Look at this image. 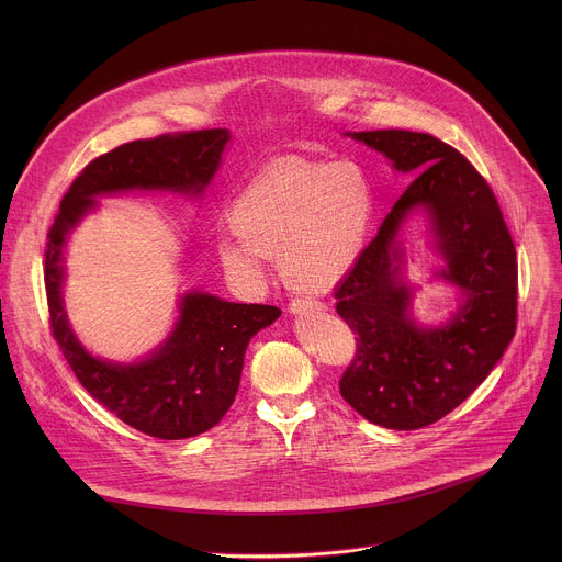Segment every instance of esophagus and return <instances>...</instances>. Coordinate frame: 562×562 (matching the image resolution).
<instances>
[{
	"label": "esophagus",
	"mask_w": 562,
	"mask_h": 562,
	"mask_svg": "<svg viewBox=\"0 0 562 562\" xmlns=\"http://www.w3.org/2000/svg\"><path fill=\"white\" fill-rule=\"evenodd\" d=\"M313 306H319V304L315 300H311V297H293L289 302V311L291 313H304V311H308Z\"/></svg>",
	"instance_id": "esophagus-1"
}]
</instances>
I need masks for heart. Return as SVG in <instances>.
<instances>
[{"label": "heart", "instance_id": "1", "mask_svg": "<svg viewBox=\"0 0 562 562\" xmlns=\"http://www.w3.org/2000/svg\"><path fill=\"white\" fill-rule=\"evenodd\" d=\"M373 206L371 176L353 159L286 155L235 195L217 251L224 267L247 282H262L267 258L278 256L286 280L327 289L356 265Z\"/></svg>", "mask_w": 562, "mask_h": 562}]
</instances>
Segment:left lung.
<instances>
[{
  "mask_svg": "<svg viewBox=\"0 0 562 562\" xmlns=\"http://www.w3.org/2000/svg\"><path fill=\"white\" fill-rule=\"evenodd\" d=\"M351 137L386 155L395 171L418 176L336 289V311L358 336L340 393L373 425L420 429L464 403L509 347L518 306L516 247L494 191L453 146L403 128ZM416 207L428 213L446 258L438 276L463 291L457 313L429 330L411 317L413 290L396 245Z\"/></svg>",
  "mask_w": 562,
  "mask_h": 562,
  "instance_id": "obj_1",
  "label": "left lung"
}]
</instances>
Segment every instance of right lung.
Wrapping results in <instances>:
<instances>
[{
	"label": "right lung",
	"mask_w": 562,
	"mask_h": 562,
	"mask_svg": "<svg viewBox=\"0 0 562 562\" xmlns=\"http://www.w3.org/2000/svg\"><path fill=\"white\" fill-rule=\"evenodd\" d=\"M231 133L204 128L122 144L85 167L61 198L48 231L44 282L50 331L77 380L128 427L162 440H182L215 427L233 405L249 340L282 313L269 304H237L191 291L180 300L171 336L133 364L91 356L68 325L61 282L68 233L98 195L171 191L202 195L213 180Z\"/></svg>",
	"instance_id": "1"
}]
</instances>
